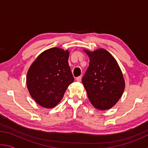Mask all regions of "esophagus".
<instances>
[{"instance_id": "1", "label": "esophagus", "mask_w": 148, "mask_h": 148, "mask_svg": "<svg viewBox=\"0 0 148 148\" xmlns=\"http://www.w3.org/2000/svg\"><path fill=\"white\" fill-rule=\"evenodd\" d=\"M76 79V81H77V82H81V80H82V76H78V77H77Z\"/></svg>"}]
</instances>
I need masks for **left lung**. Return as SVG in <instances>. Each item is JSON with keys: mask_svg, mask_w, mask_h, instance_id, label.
<instances>
[{"mask_svg": "<svg viewBox=\"0 0 148 148\" xmlns=\"http://www.w3.org/2000/svg\"><path fill=\"white\" fill-rule=\"evenodd\" d=\"M89 57V65L82 78L91 103L100 110H109L123 93L125 83L121 69L114 57L106 49L93 51L84 49Z\"/></svg>", "mask_w": 148, "mask_h": 148, "instance_id": "obj_1", "label": "left lung"}]
</instances>
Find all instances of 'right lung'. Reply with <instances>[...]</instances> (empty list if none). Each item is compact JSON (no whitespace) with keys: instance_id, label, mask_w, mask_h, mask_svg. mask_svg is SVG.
I'll list each match as a JSON object with an SVG mask.
<instances>
[{"instance_id":"add662e5","label":"right lung","mask_w":148,"mask_h":148,"mask_svg":"<svg viewBox=\"0 0 148 148\" xmlns=\"http://www.w3.org/2000/svg\"><path fill=\"white\" fill-rule=\"evenodd\" d=\"M69 50L52 47L34 60L27 74V86L32 98L46 108H52L61 101L74 82L69 64Z\"/></svg>"}]
</instances>
